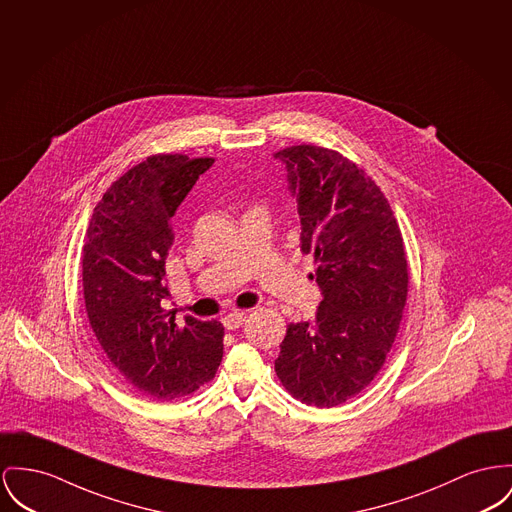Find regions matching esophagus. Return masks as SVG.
I'll return each instance as SVG.
<instances>
[{"instance_id": "esophagus-1", "label": "esophagus", "mask_w": 512, "mask_h": 512, "mask_svg": "<svg viewBox=\"0 0 512 512\" xmlns=\"http://www.w3.org/2000/svg\"><path fill=\"white\" fill-rule=\"evenodd\" d=\"M244 322H246V314L244 312H231V314H227L223 318V326L227 330H237Z\"/></svg>"}]
</instances>
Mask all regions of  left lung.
<instances>
[{"label":"left lung","mask_w":512,"mask_h":512,"mask_svg":"<svg viewBox=\"0 0 512 512\" xmlns=\"http://www.w3.org/2000/svg\"><path fill=\"white\" fill-rule=\"evenodd\" d=\"M285 163L301 217V250L314 256L322 303L314 320L287 326L275 373L316 408L363 392L398 336L409 272L400 225L375 180L338 151L291 145Z\"/></svg>","instance_id":"1"}]
</instances>
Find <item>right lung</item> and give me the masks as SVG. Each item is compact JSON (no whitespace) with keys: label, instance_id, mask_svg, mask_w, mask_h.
<instances>
[{"label":"right lung","instance_id":"obj_1","mask_svg":"<svg viewBox=\"0 0 512 512\" xmlns=\"http://www.w3.org/2000/svg\"><path fill=\"white\" fill-rule=\"evenodd\" d=\"M215 159L159 153L103 194L83 244V297L91 328L118 376L153 400L209 382L223 357V324L161 308L171 217Z\"/></svg>","mask_w":512,"mask_h":512}]
</instances>
